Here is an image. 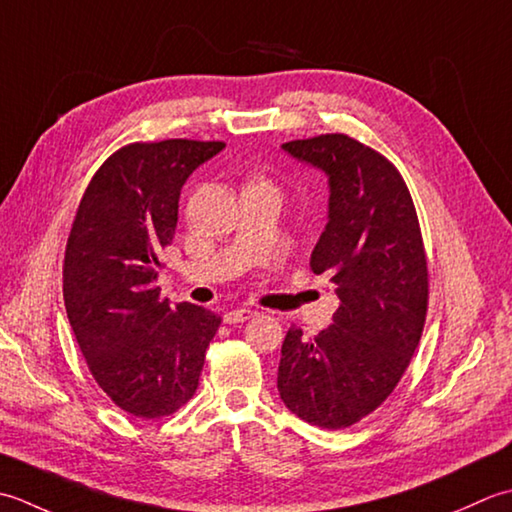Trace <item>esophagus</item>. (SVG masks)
Returning a JSON list of instances; mask_svg holds the SVG:
<instances>
[{
  "label": "esophagus",
  "mask_w": 512,
  "mask_h": 512,
  "mask_svg": "<svg viewBox=\"0 0 512 512\" xmlns=\"http://www.w3.org/2000/svg\"><path fill=\"white\" fill-rule=\"evenodd\" d=\"M254 316H258V311L249 309V307H241V309L227 311V314L223 316V320H225V325H238V322H245V320L254 318Z\"/></svg>",
  "instance_id": "obj_1"
}]
</instances>
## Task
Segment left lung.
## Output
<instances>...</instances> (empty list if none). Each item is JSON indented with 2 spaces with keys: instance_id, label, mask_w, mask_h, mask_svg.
I'll return each mask as SVG.
<instances>
[{
  "instance_id": "8db88e82",
  "label": "left lung",
  "mask_w": 512,
  "mask_h": 512,
  "mask_svg": "<svg viewBox=\"0 0 512 512\" xmlns=\"http://www.w3.org/2000/svg\"><path fill=\"white\" fill-rule=\"evenodd\" d=\"M283 150L327 176V225L309 265L331 278L340 307L314 338L287 331L278 393L300 420L344 429L389 398L420 342L429 302L420 223L395 165L347 134Z\"/></svg>"
}]
</instances>
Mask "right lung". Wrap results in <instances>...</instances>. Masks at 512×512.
<instances>
[{
	"instance_id": "right-lung-1",
	"label": "right lung",
	"mask_w": 512,
	"mask_h": 512,
	"mask_svg": "<svg viewBox=\"0 0 512 512\" xmlns=\"http://www.w3.org/2000/svg\"><path fill=\"white\" fill-rule=\"evenodd\" d=\"M221 141L168 139L114 152L86 187L64 260V300L79 349L110 400L143 420L192 400L214 311L161 298V254L172 243L190 174Z\"/></svg>"
}]
</instances>
